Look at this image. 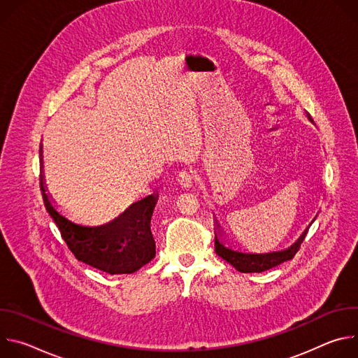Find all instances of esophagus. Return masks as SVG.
<instances>
[{
  "mask_svg": "<svg viewBox=\"0 0 358 358\" xmlns=\"http://www.w3.org/2000/svg\"><path fill=\"white\" fill-rule=\"evenodd\" d=\"M180 184L182 185V187H185V188H192V187H195V185H198L199 184V178L195 176V174H192V173H189V171H182L181 174H180Z\"/></svg>",
  "mask_w": 358,
  "mask_h": 358,
  "instance_id": "esophagus-1",
  "label": "esophagus"
}]
</instances>
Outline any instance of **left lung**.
<instances>
[{
    "label": "left lung",
    "instance_id": "1",
    "mask_svg": "<svg viewBox=\"0 0 358 358\" xmlns=\"http://www.w3.org/2000/svg\"><path fill=\"white\" fill-rule=\"evenodd\" d=\"M308 115L309 120L313 122L312 116L306 112ZM317 217V214H316ZM316 217L312 220V222L306 227V229L300 234V236L286 249H280V250H272V252H265V253H252V252H245L241 249H235V245L232 246H227L225 238H224V232H221L220 229V224L215 220L217 224V231H215V252L218 257H221L224 261H227L228 264H231L236 271L243 272V273H259V272H265L269 271L286 261H290L296 252L299 250L306 234H308L310 225L315 222Z\"/></svg>",
    "mask_w": 358,
    "mask_h": 358
}]
</instances>
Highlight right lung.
I'll return each mask as SVG.
<instances>
[{
  "label": "right lung",
  "mask_w": 358,
  "mask_h": 358,
  "mask_svg": "<svg viewBox=\"0 0 358 358\" xmlns=\"http://www.w3.org/2000/svg\"><path fill=\"white\" fill-rule=\"evenodd\" d=\"M41 191L45 208L61 231L64 241L78 261L110 275H126L138 271L156 257V242L150 222L159 199L152 192L136 202L115 220L103 225L86 227L61 214L49 195L43 177L42 144Z\"/></svg>",
  "instance_id": "1"
}]
</instances>
